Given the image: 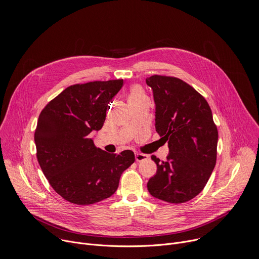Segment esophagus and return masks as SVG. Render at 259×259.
<instances>
[{"instance_id": "obj_1", "label": "esophagus", "mask_w": 259, "mask_h": 259, "mask_svg": "<svg viewBox=\"0 0 259 259\" xmlns=\"http://www.w3.org/2000/svg\"><path fill=\"white\" fill-rule=\"evenodd\" d=\"M148 158H149V156L146 155V154H140V153H136V154H135V160H136L137 162L145 161V160H147Z\"/></svg>"}]
</instances>
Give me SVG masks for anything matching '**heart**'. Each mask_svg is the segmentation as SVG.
Instances as JSON below:
<instances>
[{"label":"heart","instance_id":"b5f03b06","mask_svg":"<svg viewBox=\"0 0 259 259\" xmlns=\"http://www.w3.org/2000/svg\"><path fill=\"white\" fill-rule=\"evenodd\" d=\"M145 97H146V95H145L144 91L142 90V88L138 87V85H135L130 91L129 102L130 101H136V100H139V99H143Z\"/></svg>","mask_w":259,"mask_h":259}]
</instances>
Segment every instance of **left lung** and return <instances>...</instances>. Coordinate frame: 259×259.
<instances>
[{
  "label": "left lung",
  "mask_w": 259,
  "mask_h": 259,
  "mask_svg": "<svg viewBox=\"0 0 259 259\" xmlns=\"http://www.w3.org/2000/svg\"><path fill=\"white\" fill-rule=\"evenodd\" d=\"M146 82L153 91L156 131L169 149L165 161L151 157L157 171L148 190L158 199L183 203L202 191L213 172L218 130L206 100L191 85L161 75Z\"/></svg>",
  "instance_id": "obj_1"
}]
</instances>
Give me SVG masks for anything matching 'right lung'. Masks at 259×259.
<instances>
[{
  "mask_svg": "<svg viewBox=\"0 0 259 259\" xmlns=\"http://www.w3.org/2000/svg\"><path fill=\"white\" fill-rule=\"evenodd\" d=\"M123 79L91 81L65 89L41 111L35 130L39 165L64 199L85 205L110 197L122 172L135 161L130 150L109 154L94 144L109 103Z\"/></svg>",
  "mask_w": 259,
  "mask_h": 259,
  "instance_id": "add662e5",
  "label": "right lung"
}]
</instances>
